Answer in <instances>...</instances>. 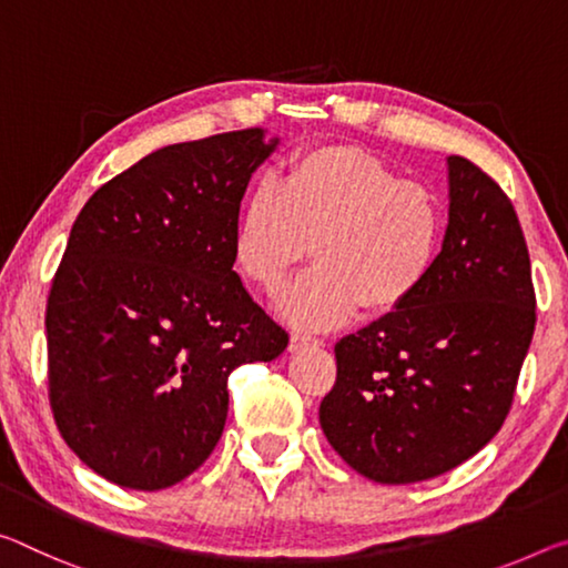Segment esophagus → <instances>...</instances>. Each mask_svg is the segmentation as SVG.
<instances>
[{"label": "esophagus", "instance_id": "esophagus-1", "mask_svg": "<svg viewBox=\"0 0 568 568\" xmlns=\"http://www.w3.org/2000/svg\"><path fill=\"white\" fill-rule=\"evenodd\" d=\"M323 341L316 336H305V333H293L291 336V348H303V346H321Z\"/></svg>", "mask_w": 568, "mask_h": 568}]
</instances>
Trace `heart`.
Instances as JSON below:
<instances>
[{
  "label": "heart",
  "instance_id": "1",
  "mask_svg": "<svg viewBox=\"0 0 568 568\" xmlns=\"http://www.w3.org/2000/svg\"><path fill=\"white\" fill-rule=\"evenodd\" d=\"M447 214L427 184L404 179L356 146H316L293 156L283 189L260 184L242 204L232 237L237 273L275 295L305 257L318 267L277 301L295 328L323 331L354 318L392 316L435 275Z\"/></svg>",
  "mask_w": 568,
  "mask_h": 568
}]
</instances>
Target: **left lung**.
Listing matches in <instances>:
<instances>
[{"label":"left lung","mask_w":568,"mask_h":568,"mask_svg":"<svg viewBox=\"0 0 568 568\" xmlns=\"http://www.w3.org/2000/svg\"><path fill=\"white\" fill-rule=\"evenodd\" d=\"M449 222L439 265L402 311L336 344L323 435L364 478H437L506 422L536 328L524 230L480 166L449 156Z\"/></svg>","instance_id":"1"}]
</instances>
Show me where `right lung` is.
Listing matches in <instances>:
<instances>
[{"mask_svg": "<svg viewBox=\"0 0 568 568\" xmlns=\"http://www.w3.org/2000/svg\"><path fill=\"white\" fill-rule=\"evenodd\" d=\"M265 133L159 149L70 230L44 313L50 407L68 447L121 488L192 475L222 437L230 374L287 346L232 270L240 202L277 146Z\"/></svg>", "mask_w": 568, "mask_h": 568, "instance_id": "1", "label": "right lung"}]
</instances>
